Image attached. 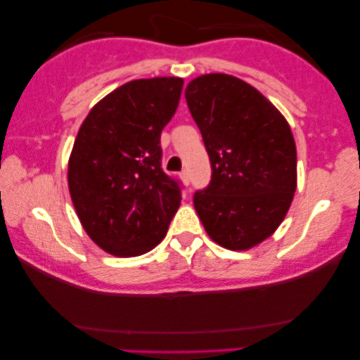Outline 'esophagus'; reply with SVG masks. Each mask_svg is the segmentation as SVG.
<instances>
[{
    "label": "esophagus",
    "instance_id": "obj_1",
    "mask_svg": "<svg viewBox=\"0 0 360 360\" xmlns=\"http://www.w3.org/2000/svg\"><path fill=\"white\" fill-rule=\"evenodd\" d=\"M180 179H181V181H184L185 185H190V174H188V172H186V170L181 172Z\"/></svg>",
    "mask_w": 360,
    "mask_h": 360
}]
</instances>
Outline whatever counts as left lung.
<instances>
[{"mask_svg": "<svg viewBox=\"0 0 360 360\" xmlns=\"http://www.w3.org/2000/svg\"><path fill=\"white\" fill-rule=\"evenodd\" d=\"M188 110L211 162V181L193 196L206 233L231 250L270 238L297 190V147L288 122L249 83L208 73L188 83Z\"/></svg>", "mask_w": 360, "mask_h": 360, "instance_id": "left-lung-1", "label": "left lung"}]
</instances>
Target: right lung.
<instances>
[{
	"label": "right lung",
	"instance_id": "add662e5",
	"mask_svg": "<svg viewBox=\"0 0 360 360\" xmlns=\"http://www.w3.org/2000/svg\"><path fill=\"white\" fill-rule=\"evenodd\" d=\"M184 80H132L96 103L80 126L68 190L83 229L103 250L136 257L155 248L181 200L162 170V129L179 106Z\"/></svg>",
	"mask_w": 360,
	"mask_h": 360
}]
</instances>
